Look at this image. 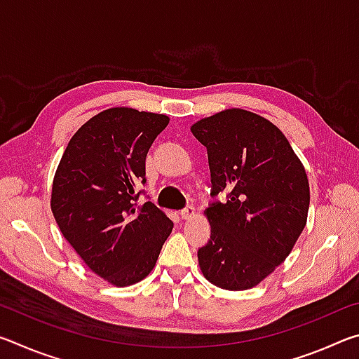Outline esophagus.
I'll use <instances>...</instances> for the list:
<instances>
[{
    "label": "esophagus",
    "instance_id": "obj_1",
    "mask_svg": "<svg viewBox=\"0 0 359 359\" xmlns=\"http://www.w3.org/2000/svg\"><path fill=\"white\" fill-rule=\"evenodd\" d=\"M179 214L182 218H184V220H187V218H191L194 215V208L193 205H187V208L182 209Z\"/></svg>",
    "mask_w": 359,
    "mask_h": 359
}]
</instances>
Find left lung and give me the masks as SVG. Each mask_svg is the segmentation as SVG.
<instances>
[{"mask_svg":"<svg viewBox=\"0 0 359 359\" xmlns=\"http://www.w3.org/2000/svg\"><path fill=\"white\" fill-rule=\"evenodd\" d=\"M191 133L208 149L210 196L226 193L204 212L210 239L198 250L199 267L218 288H253L283 263L306 226V169L274 123L244 109L199 120Z\"/></svg>","mask_w":359,"mask_h":359,"instance_id":"left-lung-1","label":"left lung"}]
</instances>
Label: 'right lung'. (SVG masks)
<instances>
[{"label":"right lung","mask_w":359,"mask_h":359,"mask_svg":"<svg viewBox=\"0 0 359 359\" xmlns=\"http://www.w3.org/2000/svg\"><path fill=\"white\" fill-rule=\"evenodd\" d=\"M169 117L112 107L77 130L53 177L50 208L85 264L115 287L150 274L174 223L150 201L137 205L145 156Z\"/></svg>","instance_id":"right-lung-1"}]
</instances>
